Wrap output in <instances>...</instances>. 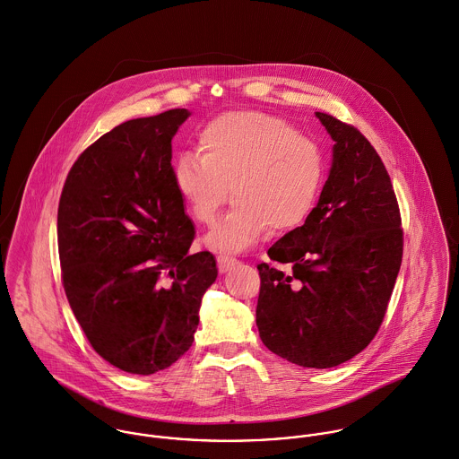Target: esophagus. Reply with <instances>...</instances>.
<instances>
[{"instance_id":"esophagus-1","label":"esophagus","mask_w":459,"mask_h":459,"mask_svg":"<svg viewBox=\"0 0 459 459\" xmlns=\"http://www.w3.org/2000/svg\"><path fill=\"white\" fill-rule=\"evenodd\" d=\"M216 261H218V270H220V273H227V272L236 264V259H232V257H229V255H220Z\"/></svg>"}]
</instances>
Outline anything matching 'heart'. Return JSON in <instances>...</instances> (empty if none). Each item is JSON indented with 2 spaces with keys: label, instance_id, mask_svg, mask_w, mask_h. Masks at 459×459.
Wrapping results in <instances>:
<instances>
[{
  "label": "heart",
  "instance_id": "obj_1",
  "mask_svg": "<svg viewBox=\"0 0 459 459\" xmlns=\"http://www.w3.org/2000/svg\"><path fill=\"white\" fill-rule=\"evenodd\" d=\"M200 154H183L174 184L191 216L211 225L230 191L236 200L205 243L241 252L270 227L287 232L312 212L325 181L321 147L287 120L263 111H232L198 133Z\"/></svg>",
  "mask_w": 459,
  "mask_h": 459
}]
</instances>
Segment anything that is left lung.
Segmentation results:
<instances>
[{
	"mask_svg": "<svg viewBox=\"0 0 459 459\" xmlns=\"http://www.w3.org/2000/svg\"><path fill=\"white\" fill-rule=\"evenodd\" d=\"M333 145L317 205L268 250L255 321L261 341L301 367L351 360L379 330L403 259L401 214L388 172L353 126L316 111Z\"/></svg>",
	"mask_w": 459,
	"mask_h": 459,
	"instance_id": "1",
	"label": "left lung"
}]
</instances>
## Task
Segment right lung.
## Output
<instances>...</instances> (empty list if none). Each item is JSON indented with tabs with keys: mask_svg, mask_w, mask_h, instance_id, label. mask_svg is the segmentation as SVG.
<instances>
[{
	"mask_svg": "<svg viewBox=\"0 0 459 459\" xmlns=\"http://www.w3.org/2000/svg\"><path fill=\"white\" fill-rule=\"evenodd\" d=\"M184 108L127 120L73 165L58 205V254L69 305L95 353L154 374L193 344L212 254H189L195 225L174 184L172 138Z\"/></svg>",
	"mask_w": 459,
	"mask_h": 459,
	"instance_id": "right-lung-1",
	"label": "right lung"
}]
</instances>
